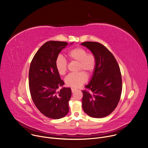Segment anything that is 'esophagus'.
<instances>
[{
    "instance_id": "esophagus-1",
    "label": "esophagus",
    "mask_w": 148,
    "mask_h": 148,
    "mask_svg": "<svg viewBox=\"0 0 148 148\" xmlns=\"http://www.w3.org/2000/svg\"><path fill=\"white\" fill-rule=\"evenodd\" d=\"M77 90V89H75V88H71V91H72V92H74V91H75Z\"/></svg>"
}]
</instances>
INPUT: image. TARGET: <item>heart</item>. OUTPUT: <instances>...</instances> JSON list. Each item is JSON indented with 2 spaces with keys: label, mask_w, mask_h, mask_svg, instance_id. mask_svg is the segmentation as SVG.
Masks as SVG:
<instances>
[{
  "label": "heart",
  "mask_w": 148,
  "mask_h": 148,
  "mask_svg": "<svg viewBox=\"0 0 148 148\" xmlns=\"http://www.w3.org/2000/svg\"><path fill=\"white\" fill-rule=\"evenodd\" d=\"M67 56L71 62H78V71L85 70L88 75H91L96 66V59L92 53H87L86 49L77 47L69 51ZM55 66L58 73L61 75L66 74L67 70V62L62 56H59L55 61ZM88 79L86 74L79 71L75 74H70L65 78V82L69 86L78 88L85 84Z\"/></svg>",
  "instance_id": "1"
}]
</instances>
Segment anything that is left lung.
<instances>
[{
  "instance_id": "8db88e82",
  "label": "left lung",
  "mask_w": 148,
  "mask_h": 148,
  "mask_svg": "<svg viewBox=\"0 0 148 148\" xmlns=\"http://www.w3.org/2000/svg\"><path fill=\"white\" fill-rule=\"evenodd\" d=\"M92 52L96 66L89 84L82 90L84 111L93 118L110 114L116 108L122 92V78L118 63L113 55L102 44L96 42L81 43Z\"/></svg>"
}]
</instances>
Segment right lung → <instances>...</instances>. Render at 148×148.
<instances>
[{"label": "right lung", "instance_id": "right-lung-1", "mask_svg": "<svg viewBox=\"0 0 148 148\" xmlns=\"http://www.w3.org/2000/svg\"><path fill=\"white\" fill-rule=\"evenodd\" d=\"M67 42L50 40L45 43L34 56L29 70V88L33 102L48 118L61 119L69 113L70 88L57 89L64 85L56 66L59 53Z\"/></svg>", "mask_w": 148, "mask_h": 148}]
</instances>
